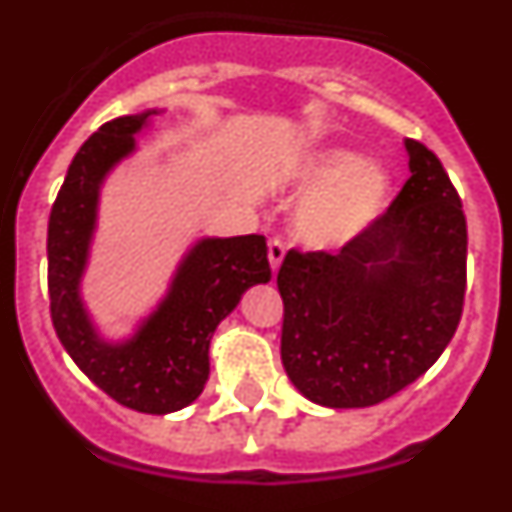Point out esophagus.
Wrapping results in <instances>:
<instances>
[{
  "label": "esophagus",
  "instance_id": "esophagus-1",
  "mask_svg": "<svg viewBox=\"0 0 512 512\" xmlns=\"http://www.w3.org/2000/svg\"><path fill=\"white\" fill-rule=\"evenodd\" d=\"M284 251H287V248H284V243L279 241V238H271L269 241V264H271V271H274V274H277L279 266H282Z\"/></svg>",
  "mask_w": 512,
  "mask_h": 512
}]
</instances>
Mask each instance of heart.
Instances as JSON below:
<instances>
[{
  "label": "heart",
  "mask_w": 512,
  "mask_h": 512,
  "mask_svg": "<svg viewBox=\"0 0 512 512\" xmlns=\"http://www.w3.org/2000/svg\"><path fill=\"white\" fill-rule=\"evenodd\" d=\"M292 179L310 192L297 205L292 230L312 251H341L377 225L392 200V176L348 148H320L292 166Z\"/></svg>",
  "instance_id": "b5f03b06"
}]
</instances>
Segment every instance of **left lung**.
Listing matches in <instances>:
<instances>
[{
    "mask_svg": "<svg viewBox=\"0 0 512 512\" xmlns=\"http://www.w3.org/2000/svg\"><path fill=\"white\" fill-rule=\"evenodd\" d=\"M410 179L359 241L292 251L277 274L282 364L307 400L369 408L436 364L467 292V217L433 151L405 140Z\"/></svg>",
    "mask_w": 512,
    "mask_h": 512,
    "instance_id": "left-lung-1",
    "label": "left lung"
}]
</instances>
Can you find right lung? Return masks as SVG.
I'll list each match as a JSON object with an SVG mask.
<instances>
[{"mask_svg":"<svg viewBox=\"0 0 512 512\" xmlns=\"http://www.w3.org/2000/svg\"><path fill=\"white\" fill-rule=\"evenodd\" d=\"M158 110L104 122L79 148L48 220V295L58 341L112 400L138 413L187 408L210 377V341L253 284L271 279L264 235L202 238L176 269L166 297L125 341H104L81 300L97 228L99 187L135 151V133Z\"/></svg>","mask_w":512,"mask_h":512,"instance_id":"right-lung-1","label":"right lung"}]
</instances>
